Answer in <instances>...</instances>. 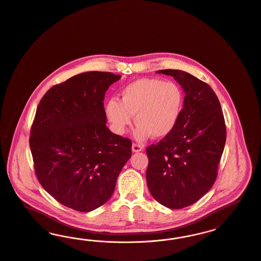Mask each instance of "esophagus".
Wrapping results in <instances>:
<instances>
[{"instance_id": "esophagus-1", "label": "esophagus", "mask_w": 261, "mask_h": 261, "mask_svg": "<svg viewBox=\"0 0 261 261\" xmlns=\"http://www.w3.org/2000/svg\"><path fill=\"white\" fill-rule=\"evenodd\" d=\"M132 150H133V152H139V151L143 150V146H140V145H138V144H133Z\"/></svg>"}]
</instances>
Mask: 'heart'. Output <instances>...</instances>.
I'll return each instance as SVG.
<instances>
[{"instance_id":"heart-1","label":"heart","mask_w":261,"mask_h":261,"mask_svg":"<svg viewBox=\"0 0 261 261\" xmlns=\"http://www.w3.org/2000/svg\"><path fill=\"white\" fill-rule=\"evenodd\" d=\"M185 104V92L174 82L161 79H140L127 84L120 101L111 99L106 105V115L115 132L124 134L135 115L136 139H160L173 132Z\"/></svg>"}]
</instances>
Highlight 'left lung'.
<instances>
[{"instance_id": "left-lung-1", "label": "left lung", "mask_w": 261, "mask_h": 261, "mask_svg": "<svg viewBox=\"0 0 261 261\" xmlns=\"http://www.w3.org/2000/svg\"><path fill=\"white\" fill-rule=\"evenodd\" d=\"M181 85L186 96L176 128L146 147V181L152 197L170 208H182L214 186L226 141L219 99L208 84L179 70H160Z\"/></svg>"}]
</instances>
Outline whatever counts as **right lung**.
I'll return each instance as SVG.
<instances>
[{"label":"right lung","mask_w":261,"mask_h":261,"mask_svg":"<svg viewBox=\"0 0 261 261\" xmlns=\"http://www.w3.org/2000/svg\"><path fill=\"white\" fill-rule=\"evenodd\" d=\"M121 76L87 72L53 85L37 108L29 144L39 182L79 212L101 207L132 154V142L106 126L105 93Z\"/></svg>","instance_id":"right-lung-1"}]
</instances>
